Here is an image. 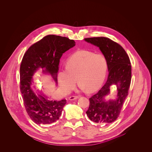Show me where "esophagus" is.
<instances>
[{"label":"esophagus","mask_w":152,"mask_h":152,"mask_svg":"<svg viewBox=\"0 0 152 152\" xmlns=\"http://www.w3.org/2000/svg\"><path fill=\"white\" fill-rule=\"evenodd\" d=\"M79 98V96H70L69 98V99H70V100H75V99H77V98Z\"/></svg>","instance_id":"34e87169"}]
</instances>
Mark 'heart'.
<instances>
[{"mask_svg": "<svg viewBox=\"0 0 152 152\" xmlns=\"http://www.w3.org/2000/svg\"><path fill=\"white\" fill-rule=\"evenodd\" d=\"M107 71V61L104 55L80 50L69 57L66 67L60 69L58 81L64 93L74 88L76 78L82 88L92 92L102 86Z\"/></svg>", "mask_w": 152, "mask_h": 152, "instance_id": "b5f03b06", "label": "heart"}]
</instances>
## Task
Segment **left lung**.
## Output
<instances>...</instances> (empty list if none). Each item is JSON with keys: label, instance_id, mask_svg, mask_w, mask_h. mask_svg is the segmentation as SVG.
<instances>
[{"label": "left lung", "instance_id": "left-lung-1", "mask_svg": "<svg viewBox=\"0 0 152 152\" xmlns=\"http://www.w3.org/2000/svg\"><path fill=\"white\" fill-rule=\"evenodd\" d=\"M85 40L98 46L107 61L109 76L104 85L89 98L86 113L97 124H109L118 118L124 101L128 95L131 80V65L124 49L118 43L105 37L85 38ZM117 87L115 99L108 100L111 86Z\"/></svg>", "mask_w": 152, "mask_h": 152}]
</instances>
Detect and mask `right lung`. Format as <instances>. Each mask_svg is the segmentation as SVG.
Wrapping results in <instances>:
<instances>
[{
  "label": "right lung",
  "mask_w": 152,
  "mask_h": 152,
  "mask_svg": "<svg viewBox=\"0 0 152 152\" xmlns=\"http://www.w3.org/2000/svg\"><path fill=\"white\" fill-rule=\"evenodd\" d=\"M75 42L68 37L50 34L32 45L24 54L20 66V91L26 110L37 125H48L59 119L66 99L49 101L39 90L31 87L33 76L38 70L49 73L57 82L60 60ZM35 88V86H34Z\"/></svg>",
  "instance_id": "obj_1"
}]
</instances>
